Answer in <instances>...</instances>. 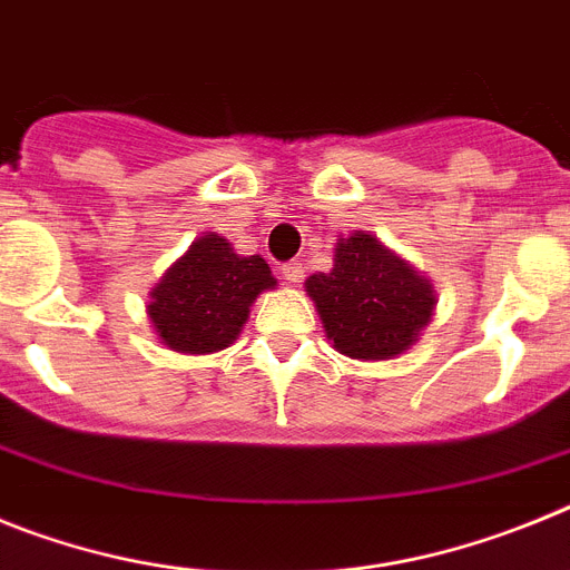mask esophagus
Wrapping results in <instances>:
<instances>
[{"instance_id": "1", "label": "esophagus", "mask_w": 570, "mask_h": 570, "mask_svg": "<svg viewBox=\"0 0 570 570\" xmlns=\"http://www.w3.org/2000/svg\"><path fill=\"white\" fill-rule=\"evenodd\" d=\"M282 276H285V279L288 282H302V276H305V265H302L299 259H294V262H285V265H282Z\"/></svg>"}]
</instances>
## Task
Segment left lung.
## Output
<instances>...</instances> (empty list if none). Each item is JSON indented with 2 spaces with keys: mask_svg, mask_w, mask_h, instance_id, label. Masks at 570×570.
Masks as SVG:
<instances>
[{
  "mask_svg": "<svg viewBox=\"0 0 570 570\" xmlns=\"http://www.w3.org/2000/svg\"><path fill=\"white\" fill-rule=\"evenodd\" d=\"M325 336L351 360H396L434 316V282L374 234L354 230L334 245V268L305 279Z\"/></svg>",
  "mask_w": 570,
  "mask_h": 570,
  "instance_id": "8db88e82",
  "label": "left lung"
}]
</instances>
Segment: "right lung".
Wrapping results in <instances>:
<instances>
[{
    "instance_id": "1",
    "label": "right lung",
    "mask_w": 570,
    "mask_h": 570,
    "mask_svg": "<svg viewBox=\"0 0 570 570\" xmlns=\"http://www.w3.org/2000/svg\"><path fill=\"white\" fill-rule=\"evenodd\" d=\"M276 279L259 254L239 256L225 236H196L148 291V320L176 354H216L239 340L250 305Z\"/></svg>"
}]
</instances>
